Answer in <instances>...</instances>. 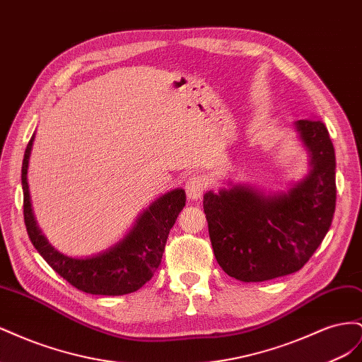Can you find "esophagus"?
Returning <instances> with one entry per match:
<instances>
[{"mask_svg":"<svg viewBox=\"0 0 362 362\" xmlns=\"http://www.w3.org/2000/svg\"><path fill=\"white\" fill-rule=\"evenodd\" d=\"M206 189V181L201 175H192L185 182V193L190 201H198L202 198V194Z\"/></svg>","mask_w":362,"mask_h":362,"instance_id":"34e87169","label":"esophagus"}]
</instances>
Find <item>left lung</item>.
Listing matches in <instances>:
<instances>
[{
	"label": "left lung",
	"mask_w": 362,
	"mask_h": 362,
	"mask_svg": "<svg viewBox=\"0 0 362 362\" xmlns=\"http://www.w3.org/2000/svg\"><path fill=\"white\" fill-rule=\"evenodd\" d=\"M293 129L310 170L287 192L264 193L249 184L204 194L208 233L218 266L243 282H262L300 270L323 242L335 211V151L317 117Z\"/></svg>",
	"instance_id": "8db88e82"
}]
</instances>
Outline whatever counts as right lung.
<instances>
[{
	"instance_id": "1",
	"label": "right lung",
	"mask_w": 362,
	"mask_h": 362,
	"mask_svg": "<svg viewBox=\"0 0 362 362\" xmlns=\"http://www.w3.org/2000/svg\"><path fill=\"white\" fill-rule=\"evenodd\" d=\"M36 134L28 141L23 161L24 221L33 246L71 286L89 294L122 296L137 291L161 264L168 235L185 206V192L173 189L161 194L139 214L129 231L113 246L90 257H69L54 247L37 226L28 190V161Z\"/></svg>"
}]
</instances>
